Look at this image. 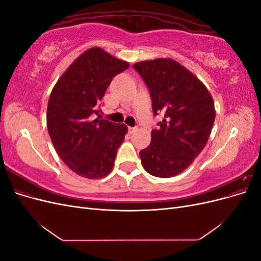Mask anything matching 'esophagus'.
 Masks as SVG:
<instances>
[{"mask_svg":"<svg viewBox=\"0 0 261 261\" xmlns=\"http://www.w3.org/2000/svg\"><path fill=\"white\" fill-rule=\"evenodd\" d=\"M137 130V127H130V126H129V127H128V132L132 134V133H134V132H136Z\"/></svg>","mask_w":261,"mask_h":261,"instance_id":"esophagus-1","label":"esophagus"}]
</instances>
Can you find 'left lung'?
I'll list each match as a JSON object with an SVG mask.
<instances>
[{
  "mask_svg": "<svg viewBox=\"0 0 261 261\" xmlns=\"http://www.w3.org/2000/svg\"><path fill=\"white\" fill-rule=\"evenodd\" d=\"M146 83L154 115H164L151 143L139 152L144 169L156 177H172L186 170L202 151L216 118L215 102L192 72L172 59L134 64Z\"/></svg>",
  "mask_w": 261,
  "mask_h": 261,
  "instance_id": "8db88e82",
  "label": "left lung"
}]
</instances>
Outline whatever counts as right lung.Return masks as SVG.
<instances>
[{
  "label": "right lung",
  "mask_w": 261,
  "mask_h": 261,
  "mask_svg": "<svg viewBox=\"0 0 261 261\" xmlns=\"http://www.w3.org/2000/svg\"><path fill=\"white\" fill-rule=\"evenodd\" d=\"M128 67L96 46L80 55L53 87L46 126L62 161L77 175L101 178L114 167L127 126L102 120L98 108L114 76Z\"/></svg>",
  "instance_id": "add662e5"
}]
</instances>
